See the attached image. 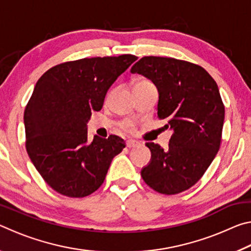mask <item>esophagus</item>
I'll return each mask as SVG.
<instances>
[{"mask_svg":"<svg viewBox=\"0 0 251 251\" xmlns=\"http://www.w3.org/2000/svg\"><path fill=\"white\" fill-rule=\"evenodd\" d=\"M139 143L137 141H135V139H128V141L126 142V146L128 148H131V147H136L138 146Z\"/></svg>","mask_w":251,"mask_h":251,"instance_id":"obj_1","label":"esophagus"}]
</instances>
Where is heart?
Wrapping results in <instances>:
<instances>
[{"mask_svg": "<svg viewBox=\"0 0 251 251\" xmlns=\"http://www.w3.org/2000/svg\"><path fill=\"white\" fill-rule=\"evenodd\" d=\"M148 83H151V82H148V80H145V79H143V80H139V82H137L135 84V86H137V85H143V84H148ZM121 127L124 130H127V131H133L134 129H135V123L133 122V121H130V120H126V121H124V122H122L121 123Z\"/></svg>", "mask_w": 251, "mask_h": 251, "instance_id": "1", "label": "heart"}]
</instances>
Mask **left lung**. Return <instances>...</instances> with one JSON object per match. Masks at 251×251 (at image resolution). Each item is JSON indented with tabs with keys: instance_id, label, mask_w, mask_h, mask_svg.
I'll use <instances>...</instances> for the list:
<instances>
[{
	"instance_id": "8db88e82",
	"label": "left lung",
	"mask_w": 251,
	"mask_h": 251,
	"mask_svg": "<svg viewBox=\"0 0 251 251\" xmlns=\"http://www.w3.org/2000/svg\"><path fill=\"white\" fill-rule=\"evenodd\" d=\"M130 72L155 84L157 115L174 131L167 150L146 143L151 158L142 169L143 179L160 194L185 192L201 179L219 151L225 106L217 83L201 66L173 57L144 56Z\"/></svg>"
}]
</instances>
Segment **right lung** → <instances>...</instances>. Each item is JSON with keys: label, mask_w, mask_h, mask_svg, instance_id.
I'll return each instance as SVG.
<instances>
[{"label": "right lung", "mask_w": 251, "mask_h": 251, "mask_svg": "<svg viewBox=\"0 0 251 251\" xmlns=\"http://www.w3.org/2000/svg\"><path fill=\"white\" fill-rule=\"evenodd\" d=\"M135 55L82 58L50 69L34 87L24 112L27 154L48 185L67 197L94 193L114 157L125 147L116 135L87 141V122L101 109L108 88Z\"/></svg>", "instance_id": "1"}]
</instances>
